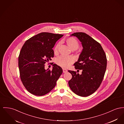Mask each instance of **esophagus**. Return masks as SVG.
Here are the masks:
<instances>
[{
  "label": "esophagus",
  "instance_id": "obj_1",
  "mask_svg": "<svg viewBox=\"0 0 124 124\" xmlns=\"http://www.w3.org/2000/svg\"><path fill=\"white\" fill-rule=\"evenodd\" d=\"M67 72V70L66 69H63V73H66Z\"/></svg>",
  "mask_w": 124,
  "mask_h": 124
}]
</instances>
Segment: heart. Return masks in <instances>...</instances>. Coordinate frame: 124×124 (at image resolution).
I'll return each instance as SVG.
<instances>
[{
	"instance_id": "b5f03b06",
	"label": "heart",
	"mask_w": 124,
	"mask_h": 124,
	"mask_svg": "<svg viewBox=\"0 0 124 124\" xmlns=\"http://www.w3.org/2000/svg\"><path fill=\"white\" fill-rule=\"evenodd\" d=\"M65 41L66 42L67 45L70 47V48L72 50L77 49L79 46L78 42L73 38H68L65 40ZM59 46V44H58L54 48V52L55 54H56L58 53ZM73 62L74 59L71 56H61L57 57L55 60L56 64L58 66H60L63 68H68L73 63Z\"/></svg>"
}]
</instances>
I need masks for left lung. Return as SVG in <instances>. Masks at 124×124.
<instances>
[{
  "mask_svg": "<svg viewBox=\"0 0 124 124\" xmlns=\"http://www.w3.org/2000/svg\"><path fill=\"white\" fill-rule=\"evenodd\" d=\"M70 36L77 37L81 42L83 49L74 65L76 70H82L81 74L69 70L72 78L69 85L75 93L86 97L97 90L102 81L107 67L105 53L98 42L86 33L76 32Z\"/></svg>",
  "mask_w": 124,
  "mask_h": 124,
  "instance_id": "1",
  "label": "left lung"
}]
</instances>
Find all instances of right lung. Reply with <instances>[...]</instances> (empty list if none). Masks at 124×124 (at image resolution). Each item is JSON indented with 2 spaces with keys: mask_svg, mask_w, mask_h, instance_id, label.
<instances>
[{
  "mask_svg": "<svg viewBox=\"0 0 124 124\" xmlns=\"http://www.w3.org/2000/svg\"><path fill=\"white\" fill-rule=\"evenodd\" d=\"M63 35L39 33L25 42L20 53L18 65L21 80L27 90L37 96L48 93L62 73L56 64L52 70H45V63L54 57L53 48Z\"/></svg>",
  "mask_w": 124,
  "mask_h": 124,
  "instance_id": "right-lung-1",
  "label": "right lung"
}]
</instances>
